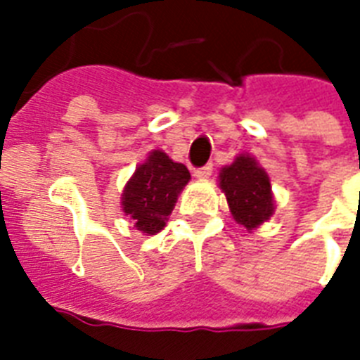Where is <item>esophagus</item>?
Returning <instances> with one entry per match:
<instances>
[{"label":"esophagus","instance_id":"esophagus-1","mask_svg":"<svg viewBox=\"0 0 360 360\" xmlns=\"http://www.w3.org/2000/svg\"><path fill=\"white\" fill-rule=\"evenodd\" d=\"M211 174H213V166L211 164H205L202 168L194 169V177H198V179H207Z\"/></svg>","mask_w":360,"mask_h":360}]
</instances>
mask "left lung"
Masks as SVG:
<instances>
[{
  "label": "left lung",
  "mask_w": 360,
  "mask_h": 360,
  "mask_svg": "<svg viewBox=\"0 0 360 360\" xmlns=\"http://www.w3.org/2000/svg\"><path fill=\"white\" fill-rule=\"evenodd\" d=\"M219 185L226 194L237 224L254 230L274 213V198L267 172L250 155L239 157L220 169Z\"/></svg>",
  "instance_id": "obj_1"
}]
</instances>
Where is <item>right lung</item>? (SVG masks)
Wrapping results in <instances>:
<instances>
[{
	"instance_id": "right-lung-1",
	"label": "right lung",
	"mask_w": 360,
	"mask_h": 360,
	"mask_svg": "<svg viewBox=\"0 0 360 360\" xmlns=\"http://www.w3.org/2000/svg\"><path fill=\"white\" fill-rule=\"evenodd\" d=\"M188 181L191 174L185 164L174 162L166 153L155 149L124 185L123 213L134 220L136 230L155 236L166 226L177 196Z\"/></svg>"
}]
</instances>
